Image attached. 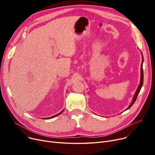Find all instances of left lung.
<instances>
[{"mask_svg":"<svg viewBox=\"0 0 155 155\" xmlns=\"http://www.w3.org/2000/svg\"><path fill=\"white\" fill-rule=\"evenodd\" d=\"M143 61H142V64H141V81H140V84L139 87H138V88H137V91H136V93H135V95H134V98H133V101H132L131 104H130V105H129V106L128 107V108H127V109H129L130 107H131L132 106V105H133V104L135 102V101H136V99H137V95H138V94L140 93V91H141V87H142V86H143Z\"/></svg>","mask_w":155,"mask_h":155,"instance_id":"obj_1","label":"left lung"}]
</instances>
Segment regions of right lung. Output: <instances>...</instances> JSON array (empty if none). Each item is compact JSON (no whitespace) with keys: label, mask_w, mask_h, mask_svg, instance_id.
<instances>
[{"label":"right lung","mask_w":155,"mask_h":155,"mask_svg":"<svg viewBox=\"0 0 155 155\" xmlns=\"http://www.w3.org/2000/svg\"><path fill=\"white\" fill-rule=\"evenodd\" d=\"M63 110H63L61 112H60L59 114H56V115H55V116H52V117H49V118H48V119H51V118H53V117H56V116H58V115H60V114H61L63 112Z\"/></svg>","instance_id":"obj_1"}]
</instances>
